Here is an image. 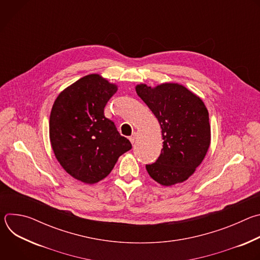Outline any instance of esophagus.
Returning <instances> with one entry per match:
<instances>
[{
	"label": "esophagus",
	"mask_w": 260,
	"mask_h": 260,
	"mask_svg": "<svg viewBox=\"0 0 260 260\" xmlns=\"http://www.w3.org/2000/svg\"><path fill=\"white\" fill-rule=\"evenodd\" d=\"M137 136H138V134H137L136 132H134L133 135L129 137V141H131L132 143H135V141L137 140Z\"/></svg>",
	"instance_id": "obj_1"
}]
</instances>
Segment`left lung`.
Here are the masks:
<instances>
[{"mask_svg": "<svg viewBox=\"0 0 260 260\" xmlns=\"http://www.w3.org/2000/svg\"><path fill=\"white\" fill-rule=\"evenodd\" d=\"M136 91L157 118L164 140L157 160L146 165L148 174L164 186L187 180L202 164L211 143L209 113L204 102L178 83L153 88L139 84Z\"/></svg>", "mask_w": 260, "mask_h": 260, "instance_id": "left-lung-1", "label": "left lung"}]
</instances>
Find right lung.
Returning a JSON list of instances; mask_svg holds the SVG:
<instances>
[{"label":"right lung","mask_w":260,"mask_h":260,"mask_svg":"<svg viewBox=\"0 0 260 260\" xmlns=\"http://www.w3.org/2000/svg\"><path fill=\"white\" fill-rule=\"evenodd\" d=\"M117 91L99 74L80 78L63 89L51 109L49 137L63 170L86 184H94L113 170L118 157L132 149L104 109Z\"/></svg>","instance_id":"add662e5"}]
</instances>
